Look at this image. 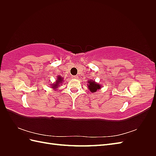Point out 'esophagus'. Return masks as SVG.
Here are the masks:
<instances>
[{"mask_svg":"<svg viewBox=\"0 0 156 156\" xmlns=\"http://www.w3.org/2000/svg\"><path fill=\"white\" fill-rule=\"evenodd\" d=\"M72 78H74V79H76V78H78V76H72Z\"/></svg>","mask_w":156,"mask_h":156,"instance_id":"obj_1","label":"esophagus"}]
</instances>
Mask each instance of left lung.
Returning <instances> with one entry per match:
<instances>
[{"instance_id":"8db88e82","label":"left lung","mask_w":156,"mask_h":156,"mask_svg":"<svg viewBox=\"0 0 156 156\" xmlns=\"http://www.w3.org/2000/svg\"><path fill=\"white\" fill-rule=\"evenodd\" d=\"M88 88L91 92H97V90H98V89H100L101 88V86L100 84L96 83L94 80L88 81Z\"/></svg>"}]
</instances>
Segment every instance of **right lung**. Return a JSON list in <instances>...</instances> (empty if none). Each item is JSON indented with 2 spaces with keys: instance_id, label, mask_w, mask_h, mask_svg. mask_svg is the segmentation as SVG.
Wrapping results in <instances>:
<instances>
[{
  "instance_id": "right-lung-1",
  "label": "right lung",
  "mask_w": 156,
  "mask_h": 156,
  "mask_svg": "<svg viewBox=\"0 0 156 156\" xmlns=\"http://www.w3.org/2000/svg\"><path fill=\"white\" fill-rule=\"evenodd\" d=\"M62 80H63V78H61V77H59V76H58V79H57V81L55 82V83L54 84V86H52V87H53L52 88H57V87H58L59 84H60V83L62 82Z\"/></svg>"
}]
</instances>
